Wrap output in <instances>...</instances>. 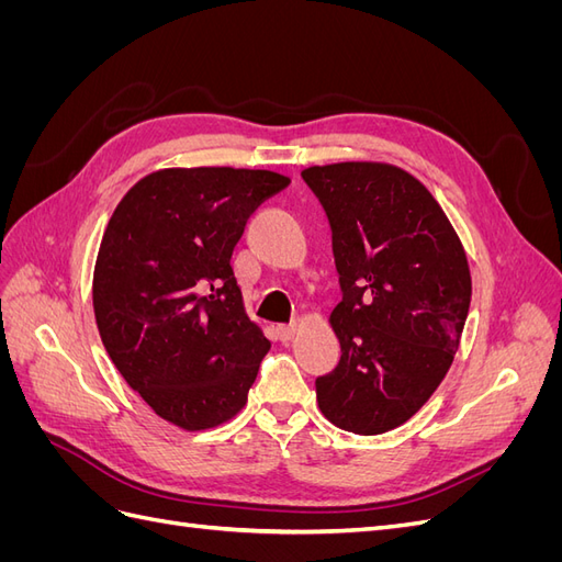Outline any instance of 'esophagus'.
<instances>
[{
    "label": "esophagus",
    "instance_id": "obj_1",
    "mask_svg": "<svg viewBox=\"0 0 562 562\" xmlns=\"http://www.w3.org/2000/svg\"><path fill=\"white\" fill-rule=\"evenodd\" d=\"M295 333H297L295 323H288V326H279V328H277V335H279L281 342H291V339L295 337Z\"/></svg>",
    "mask_w": 562,
    "mask_h": 562
}]
</instances>
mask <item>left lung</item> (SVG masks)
<instances>
[{"label":"left lung","mask_w":562,"mask_h":562,"mask_svg":"<svg viewBox=\"0 0 562 562\" xmlns=\"http://www.w3.org/2000/svg\"><path fill=\"white\" fill-rule=\"evenodd\" d=\"M304 182L333 229L342 302L330 314L339 363L316 380L335 427H401L452 366L471 304L462 241L415 176L378 161L312 166Z\"/></svg>","instance_id":"1"}]
</instances>
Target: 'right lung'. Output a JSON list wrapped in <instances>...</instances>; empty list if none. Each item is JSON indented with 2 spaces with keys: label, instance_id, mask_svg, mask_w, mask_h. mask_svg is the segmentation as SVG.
<instances>
[{
  "label": "right lung",
  "instance_id": "1",
  "mask_svg": "<svg viewBox=\"0 0 562 562\" xmlns=\"http://www.w3.org/2000/svg\"><path fill=\"white\" fill-rule=\"evenodd\" d=\"M288 182L250 168H164L110 217L93 271L100 339L128 386L184 431L239 413L271 347L229 260L250 213Z\"/></svg>",
  "mask_w": 562,
  "mask_h": 562
}]
</instances>
